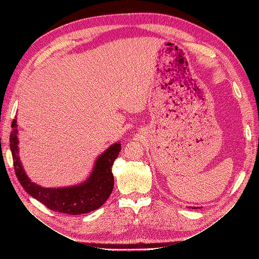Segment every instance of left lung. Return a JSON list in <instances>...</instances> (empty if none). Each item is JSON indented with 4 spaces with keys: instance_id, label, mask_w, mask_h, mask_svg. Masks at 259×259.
Returning a JSON list of instances; mask_svg holds the SVG:
<instances>
[{
    "instance_id": "left-lung-1",
    "label": "left lung",
    "mask_w": 259,
    "mask_h": 259,
    "mask_svg": "<svg viewBox=\"0 0 259 259\" xmlns=\"http://www.w3.org/2000/svg\"><path fill=\"white\" fill-rule=\"evenodd\" d=\"M193 208H197V207H193Z\"/></svg>"
}]
</instances>
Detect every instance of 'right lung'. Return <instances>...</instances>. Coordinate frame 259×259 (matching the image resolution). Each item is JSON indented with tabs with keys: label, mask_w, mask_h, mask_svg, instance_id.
I'll return each instance as SVG.
<instances>
[{
	"label": "right lung",
	"mask_w": 259,
	"mask_h": 259,
	"mask_svg": "<svg viewBox=\"0 0 259 259\" xmlns=\"http://www.w3.org/2000/svg\"><path fill=\"white\" fill-rule=\"evenodd\" d=\"M17 120L12 122L10 147L13 155L15 173L23 189L46 207L69 215H80L99 208L108 200L113 190L114 178L112 165L119 156L121 144L115 143L101 153L89 178L72 187L44 188L31 182L23 169L18 154V130Z\"/></svg>",
	"instance_id": "right-lung-1"
}]
</instances>
